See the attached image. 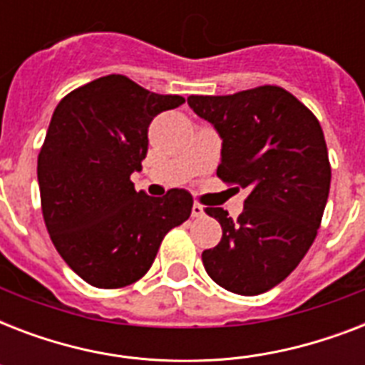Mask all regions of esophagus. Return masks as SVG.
<instances>
[{"label": "esophagus", "instance_id": "esophagus-1", "mask_svg": "<svg viewBox=\"0 0 365 365\" xmlns=\"http://www.w3.org/2000/svg\"><path fill=\"white\" fill-rule=\"evenodd\" d=\"M191 216H193V217H200V216H205V208H202V206H200V205H197V202H195V205H193V208H191Z\"/></svg>", "mask_w": 365, "mask_h": 365}]
</instances>
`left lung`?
I'll return each mask as SVG.
<instances>
[{
    "label": "left lung",
    "instance_id": "left-lung-1",
    "mask_svg": "<svg viewBox=\"0 0 365 365\" xmlns=\"http://www.w3.org/2000/svg\"><path fill=\"white\" fill-rule=\"evenodd\" d=\"M187 104L222 138L217 176L250 191L237 220L206 208L223 235L202 252V265L233 294H263L299 265L317 239L331 182L322 126L294 94L272 85L189 96Z\"/></svg>",
    "mask_w": 365,
    "mask_h": 365
}]
</instances>
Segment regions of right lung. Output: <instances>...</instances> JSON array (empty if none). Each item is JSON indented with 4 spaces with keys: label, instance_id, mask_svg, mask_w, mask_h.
I'll return each instance as SVG.
<instances>
[{
    "label": "right lung",
    "instance_id": "obj_1",
    "mask_svg": "<svg viewBox=\"0 0 365 365\" xmlns=\"http://www.w3.org/2000/svg\"><path fill=\"white\" fill-rule=\"evenodd\" d=\"M183 102L106 76L56 106L37 157L43 220L62 259L91 286L140 280L165 235L191 216L185 189L148 197L130 182L148 155L149 123Z\"/></svg>",
    "mask_w": 365,
    "mask_h": 365
}]
</instances>
